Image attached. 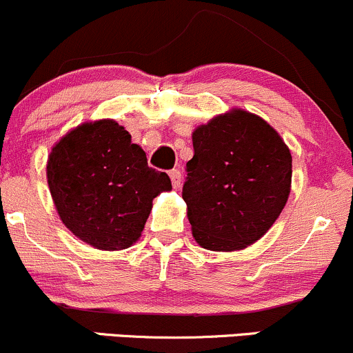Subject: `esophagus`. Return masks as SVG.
Segmentation results:
<instances>
[{"instance_id": "obj_1", "label": "esophagus", "mask_w": 353, "mask_h": 353, "mask_svg": "<svg viewBox=\"0 0 353 353\" xmlns=\"http://www.w3.org/2000/svg\"><path fill=\"white\" fill-rule=\"evenodd\" d=\"M170 178H172V183H173V187H178V185H180V181H181V172L180 170H170Z\"/></svg>"}]
</instances>
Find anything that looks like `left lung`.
Segmentation results:
<instances>
[{"instance_id":"1","label":"left lung","mask_w":353,"mask_h":353,"mask_svg":"<svg viewBox=\"0 0 353 353\" xmlns=\"http://www.w3.org/2000/svg\"><path fill=\"white\" fill-rule=\"evenodd\" d=\"M192 141L181 196L195 241L208 251L259 241L290 196V148L266 121L242 109L199 126Z\"/></svg>"}]
</instances>
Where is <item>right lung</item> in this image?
Instances as JSON below:
<instances>
[{"mask_svg": "<svg viewBox=\"0 0 353 353\" xmlns=\"http://www.w3.org/2000/svg\"><path fill=\"white\" fill-rule=\"evenodd\" d=\"M47 180L67 229L101 251L131 248L154 196L172 188L170 176L150 168L141 146L112 119L67 132L52 148Z\"/></svg>", "mask_w": 353, "mask_h": 353, "instance_id": "right-lung-1", "label": "right lung"}]
</instances>
